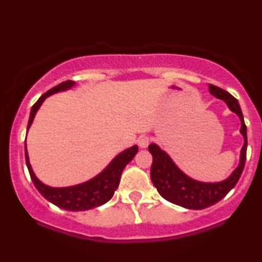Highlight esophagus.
<instances>
[{
  "label": "esophagus",
  "mask_w": 262,
  "mask_h": 262,
  "mask_svg": "<svg viewBox=\"0 0 262 262\" xmlns=\"http://www.w3.org/2000/svg\"><path fill=\"white\" fill-rule=\"evenodd\" d=\"M150 140L147 137H140L139 139H138V145L141 147V149H145V147H147V145H149Z\"/></svg>",
  "instance_id": "obj_1"
}]
</instances>
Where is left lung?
I'll return each mask as SVG.
<instances>
[{
    "mask_svg": "<svg viewBox=\"0 0 262 262\" xmlns=\"http://www.w3.org/2000/svg\"><path fill=\"white\" fill-rule=\"evenodd\" d=\"M209 90L211 95L225 101L228 108L238 116L242 123L241 134L244 138V145L241 151L239 165L228 178L216 183L195 181V179L188 177L184 172H182L172 161L171 157L167 155L165 151L160 149V146H157L156 144L149 145V151L152 155V165H151L150 173L151 181L156 187L157 191L163 199L169 203L190 210L206 209L223 199L229 193V190L237 184L243 169H244L245 160H247V125L244 123L238 100L229 93H227L226 90L212 84H209Z\"/></svg>",
    "mask_w": 262,
    "mask_h": 262,
    "instance_id": "left-lung-1",
    "label": "left lung"
}]
</instances>
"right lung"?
Returning <instances> with one entry per match:
<instances>
[{
	"instance_id": "1",
	"label": "right lung",
	"mask_w": 262,
	"mask_h": 262,
	"mask_svg": "<svg viewBox=\"0 0 262 262\" xmlns=\"http://www.w3.org/2000/svg\"><path fill=\"white\" fill-rule=\"evenodd\" d=\"M74 86V81L67 80L63 83L56 85L55 88L50 89L47 93L43 94L39 100L34 103L31 107L29 122H28L27 130H29L31 123L34 121L37 110L42 105L46 97H49L52 94L58 93V91H66L71 88ZM138 152V146L129 147V149L122 151L118 154L115 159L110 162V165L103 169L102 172L99 173L96 177H94L90 181L81 183V184L72 185V187L66 188H52L49 185L43 184L42 182L36 178L35 173L33 172L29 156H28L27 151V144H25V162H27V167L29 169L31 181H33L35 188L39 190V193L52 203L56 206L61 207L63 210L68 211H85L94 209V207L101 206V205L106 204L115 194L116 189L118 188L119 181H121V176L124 167L128 165L132 160L134 159L135 154Z\"/></svg>"
}]
</instances>
